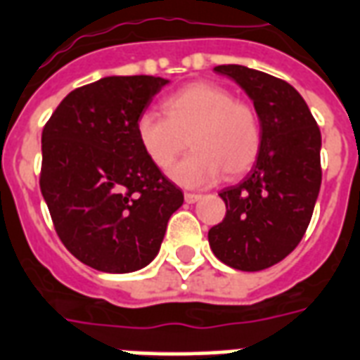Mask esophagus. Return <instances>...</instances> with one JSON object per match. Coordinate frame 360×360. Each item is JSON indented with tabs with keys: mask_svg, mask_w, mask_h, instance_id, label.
<instances>
[{
	"mask_svg": "<svg viewBox=\"0 0 360 360\" xmlns=\"http://www.w3.org/2000/svg\"><path fill=\"white\" fill-rule=\"evenodd\" d=\"M200 198H202L200 194H194V192H185V202H186V204H196Z\"/></svg>",
	"mask_w": 360,
	"mask_h": 360,
	"instance_id": "34e87169",
	"label": "esophagus"
}]
</instances>
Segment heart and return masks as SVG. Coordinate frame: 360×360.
<instances>
[{
  "label": "heart",
  "mask_w": 360,
  "mask_h": 360,
  "mask_svg": "<svg viewBox=\"0 0 360 360\" xmlns=\"http://www.w3.org/2000/svg\"><path fill=\"white\" fill-rule=\"evenodd\" d=\"M164 117L143 113L136 122L139 147L156 168L166 172L185 150H192L172 172L188 188L213 185L226 172L240 177L260 155L262 126L253 105L236 100L221 84L200 81L162 100Z\"/></svg>",
  "instance_id": "obj_1"
}]
</instances>
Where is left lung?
I'll use <instances>...</instances> for the list:
<instances>
[{
    "label": "left lung",
    "instance_id": "1",
    "mask_svg": "<svg viewBox=\"0 0 360 360\" xmlns=\"http://www.w3.org/2000/svg\"><path fill=\"white\" fill-rule=\"evenodd\" d=\"M253 100L262 145L251 174L219 196L223 223L210 230L211 251L241 271L278 264L306 234L321 188V131L289 82L245 65H217Z\"/></svg>",
    "mask_w": 360,
    "mask_h": 360
}]
</instances>
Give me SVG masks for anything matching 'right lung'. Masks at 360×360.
<instances>
[{
	"mask_svg": "<svg viewBox=\"0 0 360 360\" xmlns=\"http://www.w3.org/2000/svg\"><path fill=\"white\" fill-rule=\"evenodd\" d=\"M168 79L103 77L65 96L43 128L39 186L56 234L94 270H141L160 251L181 188L145 156L136 122Z\"/></svg>",
	"mask_w": 360,
	"mask_h": 360,
	"instance_id": "obj_1",
	"label": "right lung"
}]
</instances>
